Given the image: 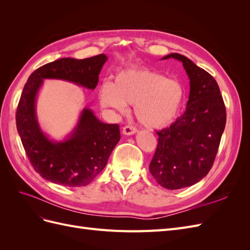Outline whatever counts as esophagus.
Instances as JSON below:
<instances>
[{
  "label": "esophagus",
  "instance_id": "34e87169",
  "mask_svg": "<svg viewBox=\"0 0 250 250\" xmlns=\"http://www.w3.org/2000/svg\"><path fill=\"white\" fill-rule=\"evenodd\" d=\"M138 132V129L135 128L134 126H131V125H127L123 128V133L125 135H132L134 133Z\"/></svg>",
  "mask_w": 250,
  "mask_h": 250
}]
</instances>
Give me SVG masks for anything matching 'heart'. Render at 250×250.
<instances>
[{
    "label": "heart",
    "instance_id": "b5f03b06",
    "mask_svg": "<svg viewBox=\"0 0 250 250\" xmlns=\"http://www.w3.org/2000/svg\"><path fill=\"white\" fill-rule=\"evenodd\" d=\"M187 98L186 88L177 79L146 67L120 72L112 83H104L99 90L103 107L126 111L134 105L135 117L148 128H162L177 119Z\"/></svg>",
    "mask_w": 250,
    "mask_h": 250
}]
</instances>
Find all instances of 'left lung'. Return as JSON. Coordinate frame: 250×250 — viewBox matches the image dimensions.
I'll return each mask as SVG.
<instances>
[{"instance_id":"obj_1","label":"left lung","mask_w":250,"mask_h":250,"mask_svg":"<svg viewBox=\"0 0 250 250\" xmlns=\"http://www.w3.org/2000/svg\"><path fill=\"white\" fill-rule=\"evenodd\" d=\"M183 62L190 79L187 108L169 127L157 130L158 143L149 170L162 187L178 190L198 183L213 167L226 123L218 83L188 57L172 53L162 59Z\"/></svg>"}]
</instances>
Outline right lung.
Returning a JSON list of instances; mask_svg holds the SVG:
<instances>
[{"mask_svg": "<svg viewBox=\"0 0 250 250\" xmlns=\"http://www.w3.org/2000/svg\"><path fill=\"white\" fill-rule=\"evenodd\" d=\"M106 60L104 54L55 60L35 70L22 89L16 117L20 138L34 170L53 184L82 187L92 183L120 141V128L118 124L101 122L92 110L84 108L69 138L51 141L37 123V92L43 79H62L95 89Z\"/></svg>", "mask_w": 250, "mask_h": 250, "instance_id": "1", "label": "right lung"}]
</instances>
